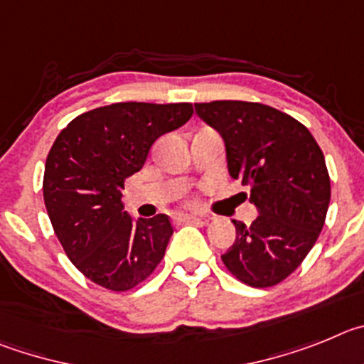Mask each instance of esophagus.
Here are the masks:
<instances>
[{"instance_id":"34e87169","label":"esophagus","mask_w":364,"mask_h":364,"mask_svg":"<svg viewBox=\"0 0 364 364\" xmlns=\"http://www.w3.org/2000/svg\"><path fill=\"white\" fill-rule=\"evenodd\" d=\"M178 221H190V223H201L205 225L206 219L205 218H199L196 214H178Z\"/></svg>"}]
</instances>
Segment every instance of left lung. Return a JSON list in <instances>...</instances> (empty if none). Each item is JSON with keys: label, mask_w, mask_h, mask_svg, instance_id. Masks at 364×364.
<instances>
[{"label": "left lung", "mask_w": 364, "mask_h": 364, "mask_svg": "<svg viewBox=\"0 0 364 364\" xmlns=\"http://www.w3.org/2000/svg\"><path fill=\"white\" fill-rule=\"evenodd\" d=\"M194 107L223 137L228 174L247 186L259 214L250 227L232 219L235 241L221 255L223 263L250 287H274L299 267L325 225V156L306 127L268 105L210 101Z\"/></svg>", "instance_id": "left-lung-1"}]
</instances>
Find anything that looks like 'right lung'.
Returning <instances> with one entry per match:
<instances>
[{"label": "right lung", "instance_id": "add662e5", "mask_svg": "<svg viewBox=\"0 0 364 364\" xmlns=\"http://www.w3.org/2000/svg\"><path fill=\"white\" fill-rule=\"evenodd\" d=\"M192 114L190 103H112L81 114L55 137L45 206L68 259L100 287L125 292L163 259L174 232L168 215L134 221L121 190L145 165L152 143Z\"/></svg>", "mask_w": 364, "mask_h": 364}]
</instances>
